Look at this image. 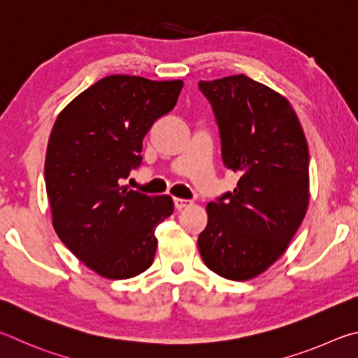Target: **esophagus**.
<instances>
[{
    "label": "esophagus",
    "mask_w": 358,
    "mask_h": 358,
    "mask_svg": "<svg viewBox=\"0 0 358 358\" xmlns=\"http://www.w3.org/2000/svg\"><path fill=\"white\" fill-rule=\"evenodd\" d=\"M190 204H192V201H189V199L174 198V208H176V210H182V209H185V208H189Z\"/></svg>",
    "instance_id": "34e87169"
}]
</instances>
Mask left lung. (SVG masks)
<instances>
[{"instance_id":"obj_1","label":"left lung","mask_w":358,"mask_h":358,"mask_svg":"<svg viewBox=\"0 0 358 358\" xmlns=\"http://www.w3.org/2000/svg\"><path fill=\"white\" fill-rule=\"evenodd\" d=\"M220 130L224 166L241 174L234 192L208 204L198 237L204 264L245 281L286 252L310 199L308 144L281 94L247 75L199 81Z\"/></svg>"}]
</instances>
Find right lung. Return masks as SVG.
Here are the masks:
<instances>
[{
    "mask_svg": "<svg viewBox=\"0 0 358 358\" xmlns=\"http://www.w3.org/2000/svg\"><path fill=\"white\" fill-rule=\"evenodd\" d=\"M182 86L110 75L56 117L45 155L53 228L100 277L131 278L152 264L155 227L173 214V199L127 190L119 179L140 166L144 135L174 108Z\"/></svg>",
    "mask_w": 358,
    "mask_h": 358,
    "instance_id": "obj_1",
    "label": "right lung"
}]
</instances>
